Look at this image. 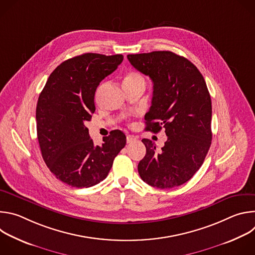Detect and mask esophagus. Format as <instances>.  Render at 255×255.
<instances>
[{"mask_svg": "<svg viewBox=\"0 0 255 255\" xmlns=\"http://www.w3.org/2000/svg\"><path fill=\"white\" fill-rule=\"evenodd\" d=\"M127 143H134L137 141V138L134 136V135H127Z\"/></svg>", "mask_w": 255, "mask_h": 255, "instance_id": "obj_1", "label": "esophagus"}]
</instances>
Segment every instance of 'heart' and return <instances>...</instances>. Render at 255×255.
Masks as SVG:
<instances>
[{
  "mask_svg": "<svg viewBox=\"0 0 255 255\" xmlns=\"http://www.w3.org/2000/svg\"><path fill=\"white\" fill-rule=\"evenodd\" d=\"M137 81H144V80L139 74H137V72H129L124 80V84L133 83V82H137Z\"/></svg>",
  "mask_w": 255,
  "mask_h": 255,
  "instance_id": "1",
  "label": "heart"
}]
</instances>
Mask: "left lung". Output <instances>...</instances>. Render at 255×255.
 Instances as JSON below:
<instances>
[{"mask_svg":"<svg viewBox=\"0 0 255 255\" xmlns=\"http://www.w3.org/2000/svg\"><path fill=\"white\" fill-rule=\"evenodd\" d=\"M130 63L153 83L145 130H165L160 151L154 142L142 139L146 154L138 163L143 181L171 189L190 180L202 166L212 141V102L200 70L189 59L171 51L128 54Z\"/></svg>","mask_w":255,"mask_h":255,"instance_id":"obj_1","label":"left lung"}]
</instances>
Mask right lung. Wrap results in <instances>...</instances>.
Returning <instances> with one entry per match:
<instances>
[{
    "mask_svg": "<svg viewBox=\"0 0 255 255\" xmlns=\"http://www.w3.org/2000/svg\"><path fill=\"white\" fill-rule=\"evenodd\" d=\"M123 58L99 53L69 58L51 72L39 95L36 126L41 154L55 177L68 186L90 188L104 180L126 145L120 130L95 145L85 125L96 111L98 86Z\"/></svg>",
    "mask_w": 255,
    "mask_h": 255,
    "instance_id": "add662e5",
    "label": "right lung"
}]
</instances>
